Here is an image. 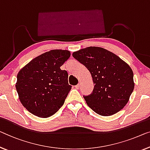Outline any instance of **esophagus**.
<instances>
[{"label": "esophagus", "mask_w": 150, "mask_h": 150, "mask_svg": "<svg viewBox=\"0 0 150 150\" xmlns=\"http://www.w3.org/2000/svg\"><path fill=\"white\" fill-rule=\"evenodd\" d=\"M80 86H81V83H78L77 86H75V88H77V89H79V88H80Z\"/></svg>", "instance_id": "34e87169"}]
</instances>
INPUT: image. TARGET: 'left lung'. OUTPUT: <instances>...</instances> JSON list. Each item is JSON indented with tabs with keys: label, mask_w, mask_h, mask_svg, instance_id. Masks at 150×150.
Instances as JSON below:
<instances>
[{
	"label": "left lung",
	"mask_w": 150,
	"mask_h": 150,
	"mask_svg": "<svg viewBox=\"0 0 150 150\" xmlns=\"http://www.w3.org/2000/svg\"><path fill=\"white\" fill-rule=\"evenodd\" d=\"M92 77L93 91L83 96L90 108L102 116H110L125 107L134 89L133 73L129 64L115 54L90 46L73 53Z\"/></svg>",
	"instance_id": "1"
}]
</instances>
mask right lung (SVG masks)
I'll return each instance as SVG.
<instances>
[{"instance_id": "obj_1", "label": "right lung", "mask_w": 150, "mask_h": 150, "mask_svg": "<svg viewBox=\"0 0 150 150\" xmlns=\"http://www.w3.org/2000/svg\"><path fill=\"white\" fill-rule=\"evenodd\" d=\"M70 56L68 50H50L35 57L18 73L15 87L20 102L33 115L49 117L63 105L71 86L67 71L61 67Z\"/></svg>"}]
</instances>
